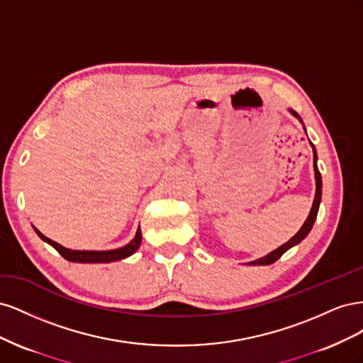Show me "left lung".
Instances as JSON below:
<instances>
[{"label":"left lung","instance_id":"8db88e82","mask_svg":"<svg viewBox=\"0 0 363 363\" xmlns=\"http://www.w3.org/2000/svg\"><path fill=\"white\" fill-rule=\"evenodd\" d=\"M289 112H291V115H294L296 119L300 121V123L303 124V119L298 116V113L296 112H294L292 108H289ZM303 127H304V124H303ZM304 131H306V128H304ZM311 142V140H309ZM311 145H312V148H313V169H315V183H316V192H315V199H313V204H312V208H311V212H309V216L306 218V221H304V224L301 225V228L298 230V232H296L288 242H284L283 245H280L277 250H274V251H271V252H268L267 256H263V257H260V259H256V260H252V262H248L247 265H271V263H274L276 260H279L284 252H286L289 248H292V247H295V245H298L301 240L309 235V232L312 230V227H313V224H315V219H316V215H318V208H320V203H321V195H323V179H321V174H320V169H318V164H316V160H318V156H316V150H315V147H313V144L311 142Z\"/></svg>","mask_w":363,"mask_h":363}]
</instances>
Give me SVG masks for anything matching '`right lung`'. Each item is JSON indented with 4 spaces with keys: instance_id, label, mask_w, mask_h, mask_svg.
Segmentation results:
<instances>
[{
    "instance_id": "right-lung-1",
    "label": "right lung",
    "mask_w": 363,
    "mask_h": 363,
    "mask_svg": "<svg viewBox=\"0 0 363 363\" xmlns=\"http://www.w3.org/2000/svg\"><path fill=\"white\" fill-rule=\"evenodd\" d=\"M35 232L38 233V236L43 240V242L50 244L52 248H56L60 256L65 257L69 262H75V263H108V262H116V260H123L125 257H130L133 252L138 251V248L140 247L142 242V233H140V227H138V232L135 235V238L130 240V242L121 248H115V250H107V251H94V250H71V248H65L63 245L54 242L52 239L43 236L39 230L33 225Z\"/></svg>"
}]
</instances>
